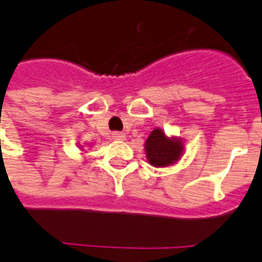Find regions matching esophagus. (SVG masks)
<instances>
[{"mask_svg":"<svg viewBox=\"0 0 262 262\" xmlns=\"http://www.w3.org/2000/svg\"><path fill=\"white\" fill-rule=\"evenodd\" d=\"M112 138L113 140H125V135L121 132H113Z\"/></svg>","mask_w":262,"mask_h":262,"instance_id":"34e87169","label":"esophagus"}]
</instances>
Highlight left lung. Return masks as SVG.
Here are the masks:
<instances>
[{"label":"left lung","mask_w":262,"mask_h":262,"mask_svg":"<svg viewBox=\"0 0 262 262\" xmlns=\"http://www.w3.org/2000/svg\"><path fill=\"white\" fill-rule=\"evenodd\" d=\"M184 152V142L180 137H169L163 129L156 127L145 141L146 160L157 168L169 167L180 160Z\"/></svg>","instance_id":"1"}]
</instances>
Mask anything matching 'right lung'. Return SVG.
<instances>
[{"label":"right lung","instance_id":"1","mask_svg":"<svg viewBox=\"0 0 262 262\" xmlns=\"http://www.w3.org/2000/svg\"><path fill=\"white\" fill-rule=\"evenodd\" d=\"M80 146V145H79ZM80 149H82V146H80Z\"/></svg>","mask_w":262,"mask_h":262}]
</instances>
